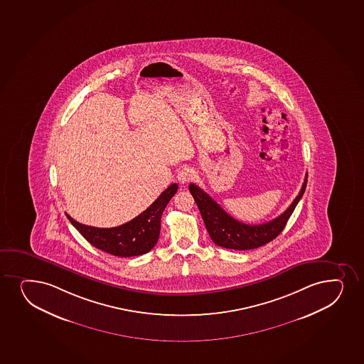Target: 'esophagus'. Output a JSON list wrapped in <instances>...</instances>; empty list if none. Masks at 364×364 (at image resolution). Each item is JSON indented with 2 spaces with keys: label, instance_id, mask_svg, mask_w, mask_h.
<instances>
[{
  "label": "esophagus",
  "instance_id": "1",
  "mask_svg": "<svg viewBox=\"0 0 364 364\" xmlns=\"http://www.w3.org/2000/svg\"><path fill=\"white\" fill-rule=\"evenodd\" d=\"M194 176H196V172L191 167H184L182 168L180 172H178V175H177V178L180 181L181 183L184 184L189 182V181H192L194 178Z\"/></svg>",
  "mask_w": 364,
  "mask_h": 364
}]
</instances>
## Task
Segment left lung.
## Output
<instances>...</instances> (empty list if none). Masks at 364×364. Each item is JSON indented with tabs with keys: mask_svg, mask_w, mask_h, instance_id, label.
I'll use <instances>...</instances> for the list:
<instances>
[{
	"mask_svg": "<svg viewBox=\"0 0 364 364\" xmlns=\"http://www.w3.org/2000/svg\"><path fill=\"white\" fill-rule=\"evenodd\" d=\"M306 186L307 175L299 196L294 199L288 209L278 218L262 225H247L232 218L208 193L196 184H189V192L197 203L210 238L216 245L233 250H251L262 247L282 233L297 203L304 196Z\"/></svg>",
	"mask_w": 364,
	"mask_h": 364,
	"instance_id": "8db88e82",
	"label": "left lung"
}]
</instances>
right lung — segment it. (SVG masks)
I'll list each match as a JSON object with an SVG mask.
<instances>
[{
  "instance_id": "right-lung-1",
  "label": "right lung",
  "mask_w": 364,
  "mask_h": 364,
  "mask_svg": "<svg viewBox=\"0 0 364 364\" xmlns=\"http://www.w3.org/2000/svg\"><path fill=\"white\" fill-rule=\"evenodd\" d=\"M178 186H168L153 204L137 218L113 228H98L76 222L68 213V220L93 247L120 257L143 255L154 247L159 239L160 221L164 210L177 192Z\"/></svg>"
}]
</instances>
